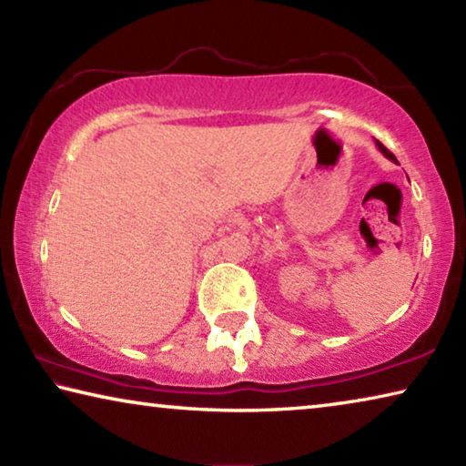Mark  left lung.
Returning a JSON list of instances; mask_svg holds the SVG:
<instances>
[{"label":"left lung","mask_w":466,"mask_h":466,"mask_svg":"<svg viewBox=\"0 0 466 466\" xmlns=\"http://www.w3.org/2000/svg\"><path fill=\"white\" fill-rule=\"evenodd\" d=\"M376 147H378V149H380V152H382V156H384V157H389V160H392V162H397V157H394V156H392V154L389 152V149H386V147H384V146H382V144H380V141H378V139H376Z\"/></svg>","instance_id":"left-lung-1"}]
</instances>
